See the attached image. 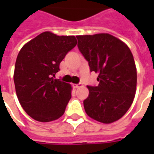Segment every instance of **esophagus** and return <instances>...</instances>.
<instances>
[{"instance_id":"esophagus-1","label":"esophagus","mask_w":154,"mask_h":154,"mask_svg":"<svg viewBox=\"0 0 154 154\" xmlns=\"http://www.w3.org/2000/svg\"><path fill=\"white\" fill-rule=\"evenodd\" d=\"M82 87V84H81V83L74 84L73 85V87L74 88H76V89H77V88H79V87Z\"/></svg>"}]
</instances>
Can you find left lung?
I'll use <instances>...</instances> for the list:
<instances>
[{
    "mask_svg": "<svg viewBox=\"0 0 154 154\" xmlns=\"http://www.w3.org/2000/svg\"><path fill=\"white\" fill-rule=\"evenodd\" d=\"M77 38L79 50L91 72L98 73L99 82L97 87H87L85 111L99 122H115L125 116L135 97L137 71L132 53L127 44L107 33Z\"/></svg>",
    "mask_w": 154,
    "mask_h": 154,
    "instance_id": "1",
    "label": "left lung"
}]
</instances>
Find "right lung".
<instances>
[{
  "label": "right lung",
  "mask_w": 154,
  "mask_h": 154,
  "mask_svg": "<svg viewBox=\"0 0 154 154\" xmlns=\"http://www.w3.org/2000/svg\"><path fill=\"white\" fill-rule=\"evenodd\" d=\"M77 44L74 35L45 31L20 50L14 72L15 91L22 108L39 122L63 116L72 97V86L54 79L66 54Z\"/></svg>",
  "instance_id": "1"
}]
</instances>
